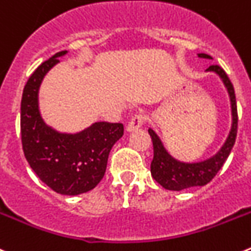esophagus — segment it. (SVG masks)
Masks as SVG:
<instances>
[{
    "label": "esophagus",
    "instance_id": "esophagus-1",
    "mask_svg": "<svg viewBox=\"0 0 251 251\" xmlns=\"http://www.w3.org/2000/svg\"><path fill=\"white\" fill-rule=\"evenodd\" d=\"M145 121H146L145 115H142V114L134 115V116H132V119L130 120V123L127 124V127H126V130L127 131L137 130V128L141 127V126L145 124Z\"/></svg>",
    "mask_w": 251,
    "mask_h": 251
}]
</instances>
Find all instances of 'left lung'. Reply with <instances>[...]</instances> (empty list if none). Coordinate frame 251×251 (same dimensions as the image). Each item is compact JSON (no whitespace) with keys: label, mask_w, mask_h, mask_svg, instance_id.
<instances>
[{"label":"left lung","mask_w":251,"mask_h":251,"mask_svg":"<svg viewBox=\"0 0 251 251\" xmlns=\"http://www.w3.org/2000/svg\"><path fill=\"white\" fill-rule=\"evenodd\" d=\"M199 57L211 58V56L206 53H199ZM206 71H213L220 76L224 82L231 102V115L232 125L230 134L223 148L219 150L213 157L200 162H181L174 159L168 151L165 150L161 140L159 139L155 131L149 128V134L151 136L153 146V159L151 161V175L162 187L168 190L180 191L193 186H204L207 182L214 179L221 166L226 161L230 155L232 146L235 144L236 132H238V109H236V99L234 86L231 81L227 77L226 72L218 65H211L206 69Z\"/></svg>","instance_id":"obj_1"}]
</instances>
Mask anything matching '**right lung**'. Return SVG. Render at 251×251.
Instances as JSON below:
<instances>
[{"instance_id": "1", "label": "right lung", "mask_w": 251, "mask_h": 251, "mask_svg": "<svg viewBox=\"0 0 251 251\" xmlns=\"http://www.w3.org/2000/svg\"><path fill=\"white\" fill-rule=\"evenodd\" d=\"M66 52L42 62L27 80L21 100V140L25 157L42 182L62 195H78L102 180L110 150L124 135V125L95 123L78 134H61L44 123L38 87Z\"/></svg>"}]
</instances>
